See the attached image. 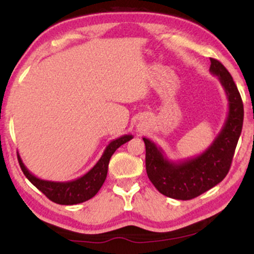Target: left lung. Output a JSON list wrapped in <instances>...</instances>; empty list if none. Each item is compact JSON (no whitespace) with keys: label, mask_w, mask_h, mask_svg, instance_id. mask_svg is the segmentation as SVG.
<instances>
[{"label":"left lung","mask_w":254,"mask_h":254,"mask_svg":"<svg viewBox=\"0 0 254 254\" xmlns=\"http://www.w3.org/2000/svg\"><path fill=\"white\" fill-rule=\"evenodd\" d=\"M210 62V72L218 77L228 99L226 123L210 147L200 155L174 162L165 156L161 148L143 137L148 178L160 193L174 199H192L222 182L243 130L244 104L237 84L222 63L214 58Z\"/></svg>","instance_id":"1"}]
</instances>
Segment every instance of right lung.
<instances>
[{
  "instance_id": "obj_1",
  "label": "right lung",
  "mask_w": 254,
  "mask_h": 254,
  "mask_svg": "<svg viewBox=\"0 0 254 254\" xmlns=\"http://www.w3.org/2000/svg\"><path fill=\"white\" fill-rule=\"evenodd\" d=\"M131 138L132 135H124L111 141L94 167L84 176L70 182H50V180L39 179L26 168L19 154H17V160L26 178L49 199L62 205H74V204L86 202L98 193L106 179L111 156L122 144L127 143Z\"/></svg>"
}]
</instances>
